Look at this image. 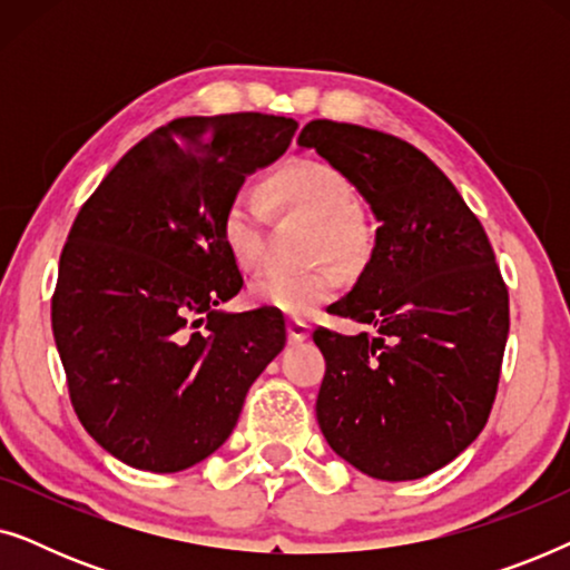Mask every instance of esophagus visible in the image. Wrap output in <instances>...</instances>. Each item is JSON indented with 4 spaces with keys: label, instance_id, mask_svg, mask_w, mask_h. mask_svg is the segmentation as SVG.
Instances as JSON below:
<instances>
[{
    "label": "esophagus",
    "instance_id": "1",
    "mask_svg": "<svg viewBox=\"0 0 570 570\" xmlns=\"http://www.w3.org/2000/svg\"><path fill=\"white\" fill-rule=\"evenodd\" d=\"M311 334V326L303 322V318H287V340L293 342H303Z\"/></svg>",
    "mask_w": 570,
    "mask_h": 570
}]
</instances>
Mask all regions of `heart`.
<instances>
[{"mask_svg": "<svg viewBox=\"0 0 570 570\" xmlns=\"http://www.w3.org/2000/svg\"><path fill=\"white\" fill-rule=\"evenodd\" d=\"M269 189L279 205L318 223L316 256H332L355 264L365 252V236L357 220V191L350 178L326 163H295L272 178ZM267 202L254 186H240L223 209V244L240 269H259L267 259ZM342 283L337 267L318 264L303 272L269 269L248 287L256 306L279 311L285 316H306Z\"/></svg>", "mask_w": 570, "mask_h": 570, "instance_id": "1", "label": "heart"}]
</instances>
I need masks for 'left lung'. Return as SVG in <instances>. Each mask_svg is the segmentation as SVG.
<instances>
[{"label": "left lung", "mask_w": 570, "mask_h": 570, "mask_svg": "<svg viewBox=\"0 0 570 570\" xmlns=\"http://www.w3.org/2000/svg\"><path fill=\"white\" fill-rule=\"evenodd\" d=\"M298 145L350 178L379 220L368 264L330 306L373 332L314 330L326 361L318 428L368 478H425L462 454L493 410L509 337L493 246L456 186L404 139L316 119Z\"/></svg>", "instance_id": "8db88e82"}]
</instances>
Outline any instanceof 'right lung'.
<instances>
[{
    "label": "right lung",
    "mask_w": 570,
    "mask_h": 570,
    "mask_svg": "<svg viewBox=\"0 0 570 570\" xmlns=\"http://www.w3.org/2000/svg\"><path fill=\"white\" fill-rule=\"evenodd\" d=\"M295 129L254 111L174 119L139 139L77 213L51 298L53 340L82 428L124 464L181 472L207 459L285 347L279 311L215 306L244 285L223 209Z\"/></svg>",
    "instance_id": "right-lung-1"
}]
</instances>
